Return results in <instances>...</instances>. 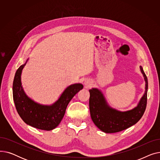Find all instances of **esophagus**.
Returning <instances> with one entry per match:
<instances>
[{
    "mask_svg": "<svg viewBox=\"0 0 160 160\" xmlns=\"http://www.w3.org/2000/svg\"><path fill=\"white\" fill-rule=\"evenodd\" d=\"M85 84H86V86H87L88 87H89V86L91 85L90 83L88 82H85Z\"/></svg>",
    "mask_w": 160,
    "mask_h": 160,
    "instance_id": "esophagus-1",
    "label": "esophagus"
}]
</instances>
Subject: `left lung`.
<instances>
[{
	"label": "left lung",
	"instance_id": "1",
	"mask_svg": "<svg viewBox=\"0 0 160 160\" xmlns=\"http://www.w3.org/2000/svg\"><path fill=\"white\" fill-rule=\"evenodd\" d=\"M140 69L145 81V94L137 107L127 112H119L109 106L102 93L98 89L89 90L90 115L95 124L105 133L119 132L137 123L144 114L147 102L148 79L142 67Z\"/></svg>",
	"mask_w": 160,
	"mask_h": 160
}]
</instances>
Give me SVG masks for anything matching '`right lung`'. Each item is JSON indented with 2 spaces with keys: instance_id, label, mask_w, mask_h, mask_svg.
<instances>
[{
  "instance_id": "obj_1",
  "label": "right lung",
  "mask_w": 160,
  "mask_h": 160,
  "mask_svg": "<svg viewBox=\"0 0 160 160\" xmlns=\"http://www.w3.org/2000/svg\"><path fill=\"white\" fill-rule=\"evenodd\" d=\"M26 63L21 65L17 70L13 82V98L16 110L22 121L31 127L43 130H52L60 123L67 105L83 86L81 83L71 85L52 105H41L28 98L22 88L21 75Z\"/></svg>"
}]
</instances>
